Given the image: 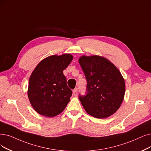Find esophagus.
Segmentation results:
<instances>
[{
  "label": "esophagus",
  "mask_w": 151,
  "mask_h": 151,
  "mask_svg": "<svg viewBox=\"0 0 151 151\" xmlns=\"http://www.w3.org/2000/svg\"><path fill=\"white\" fill-rule=\"evenodd\" d=\"M72 92H73V95L74 96H77V94H78V89H77V88H76L75 89H74L73 91H72Z\"/></svg>",
  "instance_id": "obj_1"
}]
</instances>
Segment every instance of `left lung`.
Returning <instances> with one entry per match:
<instances>
[{
	"instance_id": "left-lung-1",
	"label": "left lung",
	"mask_w": 151,
	"mask_h": 151,
	"mask_svg": "<svg viewBox=\"0 0 151 151\" xmlns=\"http://www.w3.org/2000/svg\"><path fill=\"white\" fill-rule=\"evenodd\" d=\"M79 62L87 81L86 95L79 97L83 107L95 118L109 117L124 99L125 82L121 72L107 59L99 56H83Z\"/></svg>"
}]
</instances>
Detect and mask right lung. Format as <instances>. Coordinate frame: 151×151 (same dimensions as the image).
I'll list each match as a JSON object with an SVG mask.
<instances>
[{
    "label": "right lung",
    "mask_w": 151,
    "mask_h": 151,
    "mask_svg": "<svg viewBox=\"0 0 151 151\" xmlns=\"http://www.w3.org/2000/svg\"><path fill=\"white\" fill-rule=\"evenodd\" d=\"M72 59L70 54L50 56L42 60L33 71L29 79L28 96L38 113L54 117L67 106L72 92L63 70Z\"/></svg>",
    "instance_id": "right-lung-1"
}]
</instances>
